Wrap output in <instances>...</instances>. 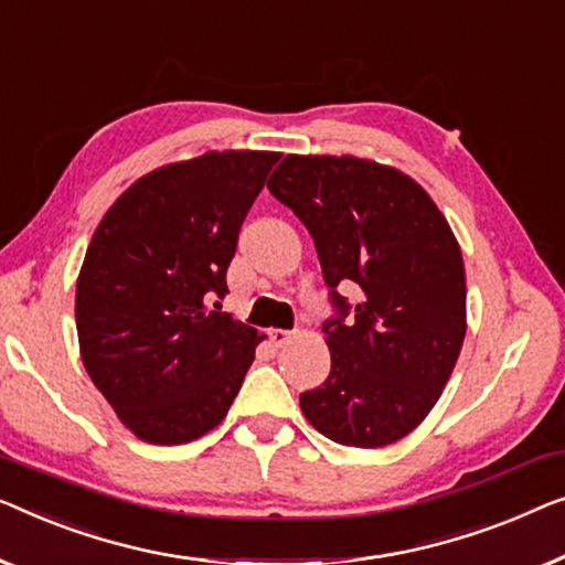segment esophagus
Returning <instances> with one entry per match:
<instances>
[{"label": "esophagus", "instance_id": "34e87169", "mask_svg": "<svg viewBox=\"0 0 565 565\" xmlns=\"http://www.w3.org/2000/svg\"><path fill=\"white\" fill-rule=\"evenodd\" d=\"M292 337H296V333H292V331H285V329H275V331H269V341H273V347H277V349L288 347V343L292 341Z\"/></svg>", "mask_w": 565, "mask_h": 565}]
</instances>
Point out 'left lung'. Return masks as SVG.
Masks as SVG:
<instances>
[{"instance_id":"obj_1","label":"left lung","mask_w":565,"mask_h":565,"mask_svg":"<svg viewBox=\"0 0 565 565\" xmlns=\"http://www.w3.org/2000/svg\"><path fill=\"white\" fill-rule=\"evenodd\" d=\"M267 188L313 236L339 310L323 323L331 374L302 392L300 411L341 446L395 444L433 411L461 354L459 242L411 175L374 160L285 154ZM349 279L363 290L354 309L335 292Z\"/></svg>"}]
</instances>
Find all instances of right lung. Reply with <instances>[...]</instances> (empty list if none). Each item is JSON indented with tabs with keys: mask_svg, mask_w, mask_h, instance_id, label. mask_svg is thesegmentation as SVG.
I'll return each mask as SVG.
<instances>
[{
	"mask_svg": "<svg viewBox=\"0 0 565 565\" xmlns=\"http://www.w3.org/2000/svg\"><path fill=\"white\" fill-rule=\"evenodd\" d=\"M280 152L170 162L111 203L76 282L81 359L137 438L178 446L226 418L265 337L224 298L244 216Z\"/></svg>",
	"mask_w": 565,
	"mask_h": 565,
	"instance_id": "right-lung-1",
	"label": "right lung"
}]
</instances>
